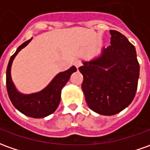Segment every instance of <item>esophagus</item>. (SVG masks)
<instances>
[{"label": "esophagus", "instance_id": "obj_1", "mask_svg": "<svg viewBox=\"0 0 150 150\" xmlns=\"http://www.w3.org/2000/svg\"><path fill=\"white\" fill-rule=\"evenodd\" d=\"M74 65L76 66V68H77V69H78L80 66L82 65V62H81L80 59H77V60H75V62H74Z\"/></svg>", "mask_w": 150, "mask_h": 150}]
</instances>
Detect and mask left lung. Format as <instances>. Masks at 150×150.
<instances>
[{"label": "left lung", "mask_w": 150, "mask_h": 150, "mask_svg": "<svg viewBox=\"0 0 150 150\" xmlns=\"http://www.w3.org/2000/svg\"><path fill=\"white\" fill-rule=\"evenodd\" d=\"M109 33L111 45L104 47L99 57L84 61L79 68L89 108L106 116L118 113L132 103L140 75L135 46L119 32Z\"/></svg>", "instance_id": "1"}]
</instances>
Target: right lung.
I'll list each match as a JSON object with an SVG mask.
<instances>
[{"label":"right lung","mask_w":150,"mask_h":150,"mask_svg":"<svg viewBox=\"0 0 150 150\" xmlns=\"http://www.w3.org/2000/svg\"><path fill=\"white\" fill-rule=\"evenodd\" d=\"M32 39L33 38L19 45L15 53L10 57L6 69V87L11 103L19 112L31 117L42 118L53 113L56 110L60 102L62 89L68 82L72 73L77 71V69L75 66H72L64 72L58 73L49 85L39 92L25 95L18 91L11 78V65L17 54L24 48Z\"/></svg>","instance_id":"1"}]
</instances>
